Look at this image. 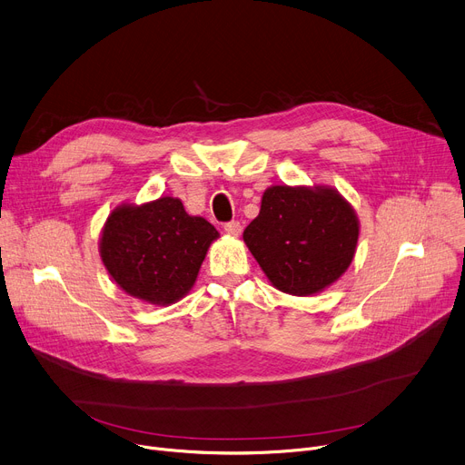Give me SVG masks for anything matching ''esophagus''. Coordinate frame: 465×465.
<instances>
[{
  "label": "esophagus",
  "instance_id": "34e87169",
  "mask_svg": "<svg viewBox=\"0 0 465 465\" xmlns=\"http://www.w3.org/2000/svg\"><path fill=\"white\" fill-rule=\"evenodd\" d=\"M224 232H226L228 235L237 237V235H241L242 226H241V223H239V221H230V223H226V224H224Z\"/></svg>",
  "mask_w": 465,
  "mask_h": 465
}]
</instances>
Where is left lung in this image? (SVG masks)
I'll use <instances>...</instances> for the list:
<instances>
[{
	"mask_svg": "<svg viewBox=\"0 0 465 465\" xmlns=\"http://www.w3.org/2000/svg\"><path fill=\"white\" fill-rule=\"evenodd\" d=\"M358 233L354 209L337 191L274 185L242 239L276 289L308 297L349 269Z\"/></svg>",
	"mask_w": 465,
	"mask_h": 465,
	"instance_id": "obj_1",
	"label": "left lung"
}]
</instances>
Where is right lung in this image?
Returning <instances> with one entry per match:
<instances>
[{
    "label": "right lung",
    "mask_w": 465,
    "mask_h": 465,
    "mask_svg": "<svg viewBox=\"0 0 465 465\" xmlns=\"http://www.w3.org/2000/svg\"><path fill=\"white\" fill-rule=\"evenodd\" d=\"M217 237L213 224L187 215L182 200L163 196L139 207H116L105 223L100 254L125 292L166 306L193 287Z\"/></svg>",
    "instance_id": "obj_1"
}]
</instances>
